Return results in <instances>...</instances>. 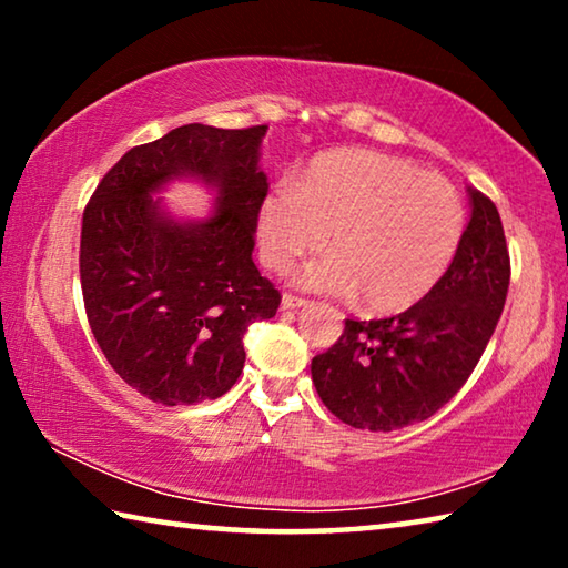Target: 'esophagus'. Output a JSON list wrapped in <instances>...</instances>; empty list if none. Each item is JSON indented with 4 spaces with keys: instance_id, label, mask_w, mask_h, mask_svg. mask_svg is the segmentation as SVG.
Wrapping results in <instances>:
<instances>
[{
    "instance_id": "1",
    "label": "esophagus",
    "mask_w": 568,
    "mask_h": 568,
    "mask_svg": "<svg viewBox=\"0 0 568 568\" xmlns=\"http://www.w3.org/2000/svg\"><path fill=\"white\" fill-rule=\"evenodd\" d=\"M305 303H307L305 297H297V295H293V293H285L283 301H281V307H283V311H293V307H301V305H305Z\"/></svg>"
}]
</instances>
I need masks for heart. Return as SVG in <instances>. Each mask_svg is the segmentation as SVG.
<instances>
[{
  "mask_svg": "<svg viewBox=\"0 0 568 568\" xmlns=\"http://www.w3.org/2000/svg\"><path fill=\"white\" fill-rule=\"evenodd\" d=\"M466 213L448 180L373 150H331L301 180L277 187L257 213V245L271 271H287L325 245L333 255L301 281L333 295H358L371 313L420 303L454 263Z\"/></svg>",
  "mask_w": 568,
  "mask_h": 568,
  "instance_id": "obj_1",
  "label": "heart"
}]
</instances>
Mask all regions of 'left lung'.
I'll list each match as a JSON object with an SVG mask.
<instances>
[{
	"instance_id": "obj_1",
	"label": "left lung",
	"mask_w": 568,
	"mask_h": 568,
	"mask_svg": "<svg viewBox=\"0 0 568 568\" xmlns=\"http://www.w3.org/2000/svg\"><path fill=\"white\" fill-rule=\"evenodd\" d=\"M470 223L454 263L420 303L393 318L345 321L311 363L335 418L378 434L426 420L456 396L504 313L511 257L491 197L470 190Z\"/></svg>"
}]
</instances>
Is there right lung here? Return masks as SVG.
Listing matches in <instances>:
<instances>
[{
	"label": "right lung",
	"mask_w": 568,
	"mask_h": 568,
	"mask_svg": "<svg viewBox=\"0 0 568 568\" xmlns=\"http://www.w3.org/2000/svg\"><path fill=\"white\" fill-rule=\"evenodd\" d=\"M265 130L182 124L124 152L84 207L80 283L92 335L114 373L160 406H195L233 388L250 323L281 305L253 263ZM178 174L219 187L205 224H175L149 197Z\"/></svg>",
	"instance_id": "add662e5"
}]
</instances>
